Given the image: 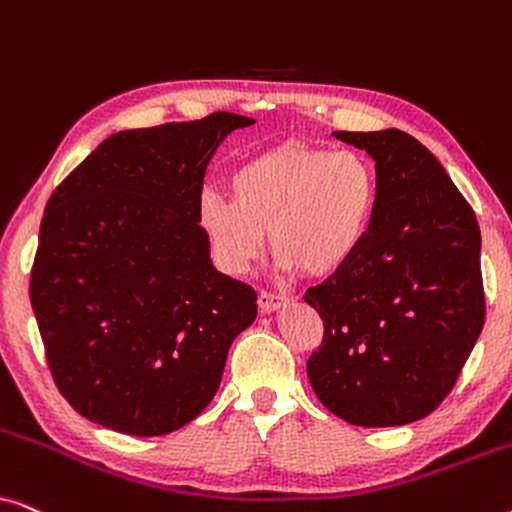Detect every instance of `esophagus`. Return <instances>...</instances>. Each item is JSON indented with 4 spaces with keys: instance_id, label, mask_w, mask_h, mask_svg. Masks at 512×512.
Returning a JSON list of instances; mask_svg holds the SVG:
<instances>
[{
    "instance_id": "34e87169",
    "label": "esophagus",
    "mask_w": 512,
    "mask_h": 512,
    "mask_svg": "<svg viewBox=\"0 0 512 512\" xmlns=\"http://www.w3.org/2000/svg\"><path fill=\"white\" fill-rule=\"evenodd\" d=\"M286 303H289V298L286 296H277V293H268V291L258 293V307H261V312L265 314L282 310Z\"/></svg>"
}]
</instances>
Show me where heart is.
<instances>
[{"instance_id": "1", "label": "heart", "mask_w": 512, "mask_h": 512, "mask_svg": "<svg viewBox=\"0 0 512 512\" xmlns=\"http://www.w3.org/2000/svg\"><path fill=\"white\" fill-rule=\"evenodd\" d=\"M228 193L205 191L195 207L216 268L247 275L270 233L284 272L331 277L352 263L370 233L377 174L356 151L289 142L237 165Z\"/></svg>"}]
</instances>
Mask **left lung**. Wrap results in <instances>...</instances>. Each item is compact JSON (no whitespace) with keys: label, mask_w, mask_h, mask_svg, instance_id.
Here are the masks:
<instances>
[{"label":"left lung","mask_w":512,"mask_h":512,"mask_svg":"<svg viewBox=\"0 0 512 512\" xmlns=\"http://www.w3.org/2000/svg\"><path fill=\"white\" fill-rule=\"evenodd\" d=\"M333 137L375 160L377 207L352 263L305 293L324 319L307 377L345 422L403 426L443 403L480 338V228L440 160L408 132Z\"/></svg>","instance_id":"left-lung-1"}]
</instances>
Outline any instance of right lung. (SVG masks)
<instances>
[{
  "instance_id": "add662e5",
  "label": "right lung",
  "mask_w": 512,
  "mask_h": 512,
  "mask_svg": "<svg viewBox=\"0 0 512 512\" xmlns=\"http://www.w3.org/2000/svg\"><path fill=\"white\" fill-rule=\"evenodd\" d=\"M254 123L219 111L114 132L48 200L32 310L55 384L90 422L165 436L219 389L258 307L212 265L195 207L219 144Z\"/></svg>"
}]
</instances>
